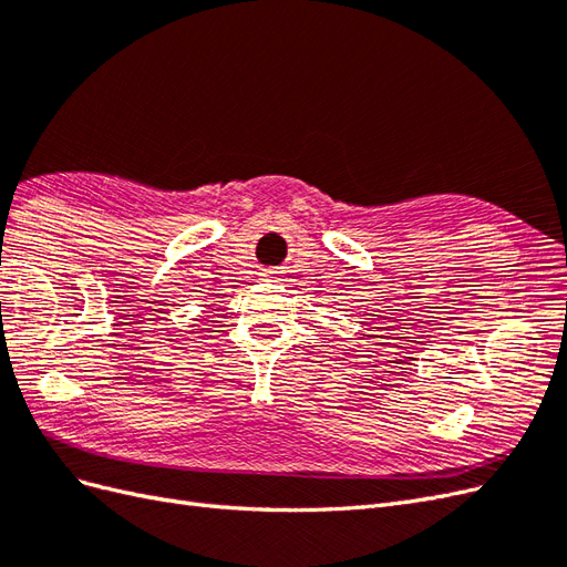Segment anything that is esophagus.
Listing matches in <instances>:
<instances>
[{"mask_svg": "<svg viewBox=\"0 0 567 567\" xmlns=\"http://www.w3.org/2000/svg\"><path fill=\"white\" fill-rule=\"evenodd\" d=\"M265 277H274V271H265Z\"/></svg>", "mask_w": 567, "mask_h": 567, "instance_id": "obj_1", "label": "esophagus"}]
</instances>
